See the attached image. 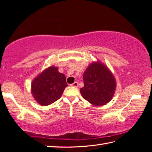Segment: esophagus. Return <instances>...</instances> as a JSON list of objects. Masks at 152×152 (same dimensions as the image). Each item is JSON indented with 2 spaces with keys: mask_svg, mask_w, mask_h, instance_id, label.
<instances>
[{
  "mask_svg": "<svg viewBox=\"0 0 152 152\" xmlns=\"http://www.w3.org/2000/svg\"><path fill=\"white\" fill-rule=\"evenodd\" d=\"M70 86H72V87H74V88H78V83L75 82H74L73 83H72V84H70Z\"/></svg>",
  "mask_w": 152,
  "mask_h": 152,
  "instance_id": "34e87169",
  "label": "esophagus"
}]
</instances>
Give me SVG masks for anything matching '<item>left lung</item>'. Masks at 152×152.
Segmentation results:
<instances>
[{
    "label": "left lung",
    "instance_id": "1",
    "mask_svg": "<svg viewBox=\"0 0 152 152\" xmlns=\"http://www.w3.org/2000/svg\"><path fill=\"white\" fill-rule=\"evenodd\" d=\"M84 86L80 93L86 101L95 106L106 104L114 96L115 78L105 64L100 61L89 64L83 75Z\"/></svg>",
    "mask_w": 152,
    "mask_h": 152
}]
</instances>
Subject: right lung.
<instances>
[{"mask_svg":"<svg viewBox=\"0 0 152 152\" xmlns=\"http://www.w3.org/2000/svg\"><path fill=\"white\" fill-rule=\"evenodd\" d=\"M68 86L64 74L58 68L50 66L35 78L31 84V93L35 101L42 106L56 102Z\"/></svg>","mask_w":152,"mask_h":152,"instance_id":"add662e5","label":"right lung"}]
</instances>
